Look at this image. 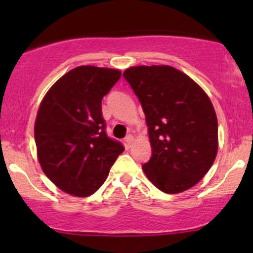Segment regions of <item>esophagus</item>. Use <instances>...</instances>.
<instances>
[{
  "label": "esophagus",
  "mask_w": 253,
  "mask_h": 253,
  "mask_svg": "<svg viewBox=\"0 0 253 253\" xmlns=\"http://www.w3.org/2000/svg\"><path fill=\"white\" fill-rule=\"evenodd\" d=\"M124 141H126V146L127 148L131 147V145H132V143H133V136H132V134H127V136L126 137V139H124Z\"/></svg>",
  "instance_id": "obj_1"
}]
</instances>
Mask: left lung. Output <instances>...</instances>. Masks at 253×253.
<instances>
[{
	"mask_svg": "<svg viewBox=\"0 0 253 253\" xmlns=\"http://www.w3.org/2000/svg\"><path fill=\"white\" fill-rule=\"evenodd\" d=\"M143 107L152 157L143 165L147 178L166 193L196 185L212 167L217 152V119L204 89L169 65L126 69Z\"/></svg>",
	"mask_w": 253,
	"mask_h": 253,
	"instance_id": "8db88e82",
	"label": "left lung"
}]
</instances>
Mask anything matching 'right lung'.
Instances as JSON below:
<instances>
[{"mask_svg":"<svg viewBox=\"0 0 253 253\" xmlns=\"http://www.w3.org/2000/svg\"><path fill=\"white\" fill-rule=\"evenodd\" d=\"M121 78L115 69L82 65L58 79L41 101L34 126L38 159L69 195H93L124 151L106 133L102 98Z\"/></svg>","mask_w":253,"mask_h":253,"instance_id":"obj_1","label":"right lung"}]
</instances>
